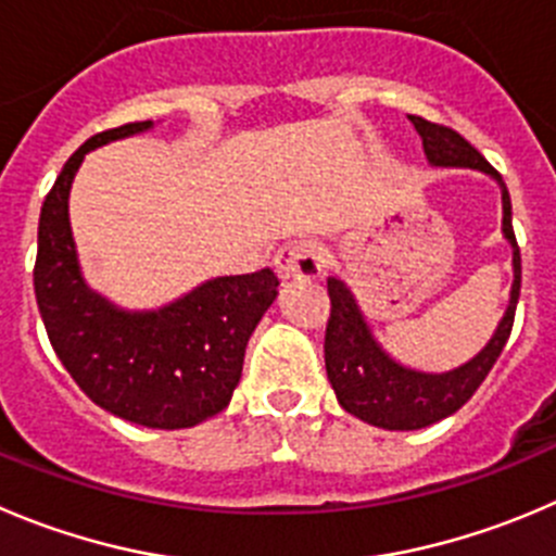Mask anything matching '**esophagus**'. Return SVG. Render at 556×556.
I'll return each instance as SVG.
<instances>
[{"label":"esophagus","mask_w":556,"mask_h":556,"mask_svg":"<svg viewBox=\"0 0 556 556\" xmlns=\"http://www.w3.org/2000/svg\"><path fill=\"white\" fill-rule=\"evenodd\" d=\"M325 267V253L314 240H294L278 248L275 269L281 278H319Z\"/></svg>","instance_id":"1"}]
</instances>
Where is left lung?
I'll list each match as a JSON object with an SVG mask.
<instances>
[{
    "label": "left lung",
    "instance_id": "left-lung-1",
    "mask_svg": "<svg viewBox=\"0 0 556 556\" xmlns=\"http://www.w3.org/2000/svg\"><path fill=\"white\" fill-rule=\"evenodd\" d=\"M409 119L420 134L422 150H426L431 166L478 168L500 182L502 235L513 245V289L510 305H507L500 327L472 361L445 374H422L395 363L371 336L346 283L338 278H327V294H330V319H327L325 330L327 379L336 390L338 404L349 415L361 417L371 426L388 428V431L426 428L442 417H451L472 399L510 338L513 316H516V303H519L521 292V253L516 235H513L510 193L502 182V174L462 134L447 125L428 123L422 116H409Z\"/></svg>",
    "mask_w": 556,
    "mask_h": 556
}]
</instances>
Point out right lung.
Returning <instances> with one entry per match:
<instances>
[{
    "instance_id": "1",
    "label": "right lung",
    "mask_w": 556,
    "mask_h": 556,
    "mask_svg": "<svg viewBox=\"0 0 556 556\" xmlns=\"http://www.w3.org/2000/svg\"><path fill=\"white\" fill-rule=\"evenodd\" d=\"M152 128L128 123L84 141L46 195L37 226L35 298L56 357L98 406L147 428H190L229 406L251 332L278 294L269 267L224 275L144 314L116 308L84 283L67 195L84 155Z\"/></svg>"
}]
</instances>
